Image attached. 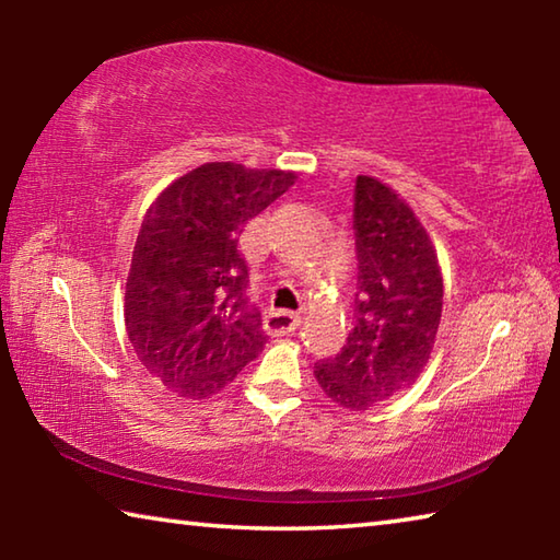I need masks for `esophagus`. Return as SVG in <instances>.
I'll return each instance as SVG.
<instances>
[{"mask_svg":"<svg viewBox=\"0 0 560 560\" xmlns=\"http://www.w3.org/2000/svg\"><path fill=\"white\" fill-rule=\"evenodd\" d=\"M301 324V316L293 311H269L264 316V328L269 336H289L291 330H296Z\"/></svg>","mask_w":560,"mask_h":560,"instance_id":"1","label":"esophagus"}]
</instances>
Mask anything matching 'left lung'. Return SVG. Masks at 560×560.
Returning a JSON list of instances; mask_svg holds the SVG:
<instances>
[{"instance_id": "8db88e82", "label": "left lung", "mask_w": 560, "mask_h": 560, "mask_svg": "<svg viewBox=\"0 0 560 560\" xmlns=\"http://www.w3.org/2000/svg\"><path fill=\"white\" fill-rule=\"evenodd\" d=\"M355 324L336 358L316 365L320 390L365 412L410 387L428 365L442 318L438 249L412 207L371 175L355 179Z\"/></svg>"}]
</instances>
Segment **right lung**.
Here are the masks:
<instances>
[{"label":"right lung","mask_w":560,"mask_h":560,"mask_svg":"<svg viewBox=\"0 0 560 560\" xmlns=\"http://www.w3.org/2000/svg\"><path fill=\"white\" fill-rule=\"evenodd\" d=\"M296 183L291 170L205 163L148 207L126 279L128 340L177 397L205 400L261 353L267 336L246 306L244 224Z\"/></svg>","instance_id":"1"}]
</instances>
